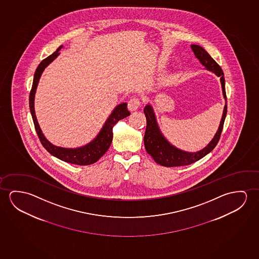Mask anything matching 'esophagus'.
Here are the masks:
<instances>
[{
  "label": "esophagus",
  "instance_id": "esophagus-1",
  "mask_svg": "<svg viewBox=\"0 0 259 259\" xmlns=\"http://www.w3.org/2000/svg\"><path fill=\"white\" fill-rule=\"evenodd\" d=\"M140 105H141V100H140L138 97H133L130 100L128 101V108L130 111H135L137 108H139Z\"/></svg>",
  "mask_w": 259,
  "mask_h": 259
}]
</instances>
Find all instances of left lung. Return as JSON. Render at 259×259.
Returning <instances> with one entry per match:
<instances>
[{
    "instance_id": "1",
    "label": "left lung",
    "mask_w": 259,
    "mask_h": 259,
    "mask_svg": "<svg viewBox=\"0 0 259 259\" xmlns=\"http://www.w3.org/2000/svg\"><path fill=\"white\" fill-rule=\"evenodd\" d=\"M191 48L197 59L201 62V64L204 65L209 71L214 72L216 75L219 76L221 78L223 96L226 100V104L223 110V118L213 139L211 140V143L208 144L206 147L197 152H187V151H181L169 144L159 131L152 108L150 105H147L144 108V115L146 116V123H147L146 130L144 134V146L146 151L153 158L156 162L164 167L187 166L199 160L204 156L207 155L210 151H212L221 138L224 120L227 115V97L225 92L224 73L222 68L220 67L219 64L211 58V56L202 47L197 45H192Z\"/></svg>"
}]
</instances>
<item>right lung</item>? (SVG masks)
Masks as SVG:
<instances>
[{
	"label": "right lung",
	"instance_id": "add662e5",
	"mask_svg": "<svg viewBox=\"0 0 259 259\" xmlns=\"http://www.w3.org/2000/svg\"><path fill=\"white\" fill-rule=\"evenodd\" d=\"M62 48L63 46L57 48L56 52L53 53L51 56H48L46 59L43 60L36 68L34 79H33L31 91L29 93V108H30L32 119L34 122L35 129L41 144L50 154L68 163L75 164L80 166L91 165L97 162L108 151L113 139V127L115 123H117L119 120L130 115L131 113L128 111L127 104L123 103L118 105L114 109V111L112 112L111 115L108 117V119L104 124L103 128L101 129L98 136L92 141V143L85 145L83 147L67 149V148L57 147L50 144L42 134L38 123L36 121L35 109H34V98H35L36 86L38 83L40 76L44 71L45 68L47 67L53 60L56 59L57 56L59 55V50Z\"/></svg>",
	"mask_w": 259,
	"mask_h": 259
}]
</instances>
